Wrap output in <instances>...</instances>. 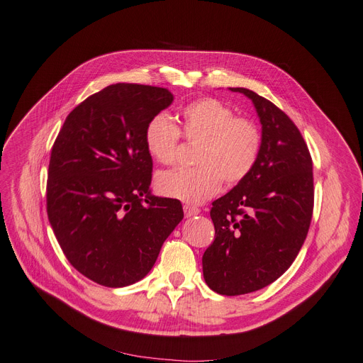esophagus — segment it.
<instances>
[{"label":"esophagus","instance_id":"34e87169","mask_svg":"<svg viewBox=\"0 0 363 363\" xmlns=\"http://www.w3.org/2000/svg\"><path fill=\"white\" fill-rule=\"evenodd\" d=\"M184 213L185 216H194V215H199L200 213V209L196 208V206H190V204H185L184 206Z\"/></svg>","mask_w":363,"mask_h":363}]
</instances>
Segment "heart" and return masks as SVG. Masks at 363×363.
Wrapping results in <instances>:
<instances>
[{
    "mask_svg": "<svg viewBox=\"0 0 363 363\" xmlns=\"http://www.w3.org/2000/svg\"><path fill=\"white\" fill-rule=\"evenodd\" d=\"M181 132L166 114L154 116L145 128V147L155 162L170 164L182 133L197 144L193 169H172L159 173L157 191L191 204L213 197L223 179L228 185L242 182L254 169L262 144L255 121L234 117L233 109L218 99L204 98L181 111Z\"/></svg>",
    "mask_w": 363,
    "mask_h": 363,
    "instance_id": "b5f03b06",
    "label": "heart"
}]
</instances>
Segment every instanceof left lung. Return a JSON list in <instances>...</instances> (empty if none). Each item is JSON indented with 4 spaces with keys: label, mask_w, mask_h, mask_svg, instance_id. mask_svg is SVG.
I'll return each instance as SVG.
<instances>
[{
    "label": "left lung",
    "mask_w": 363,
    "mask_h": 363,
    "mask_svg": "<svg viewBox=\"0 0 363 363\" xmlns=\"http://www.w3.org/2000/svg\"><path fill=\"white\" fill-rule=\"evenodd\" d=\"M254 104L262 144L249 175L212 203L215 240L203 254V277L220 295L265 288L301 249L313 215V162L294 121L274 104L230 87Z\"/></svg>",
    "instance_id": "8db88e82"
}]
</instances>
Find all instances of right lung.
I'll use <instances>...</instances> for the list:
<instances>
[{"label": "right lung", "mask_w": 363, "mask_h": 363, "mask_svg": "<svg viewBox=\"0 0 363 363\" xmlns=\"http://www.w3.org/2000/svg\"><path fill=\"white\" fill-rule=\"evenodd\" d=\"M173 94L117 83L75 106L55 140L47 215L67 259L87 279L123 288L144 279L184 218L178 200L151 194L148 121Z\"/></svg>", "instance_id": "add662e5"}]
</instances>
